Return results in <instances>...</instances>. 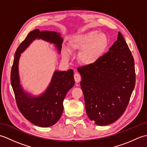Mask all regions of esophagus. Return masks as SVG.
I'll use <instances>...</instances> for the list:
<instances>
[{
  "label": "esophagus",
  "mask_w": 147,
  "mask_h": 147,
  "mask_svg": "<svg viewBox=\"0 0 147 147\" xmlns=\"http://www.w3.org/2000/svg\"><path fill=\"white\" fill-rule=\"evenodd\" d=\"M74 80H75V82L76 83L80 82V81H81V79H82V78H81L80 74H78V73H75V74H74Z\"/></svg>",
  "instance_id": "esophagus-1"
}]
</instances>
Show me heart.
Instances as JSON below:
<instances>
[{
  "label": "heart",
  "mask_w": 147,
  "mask_h": 147,
  "mask_svg": "<svg viewBox=\"0 0 147 147\" xmlns=\"http://www.w3.org/2000/svg\"><path fill=\"white\" fill-rule=\"evenodd\" d=\"M107 39L105 34L97 31H91L82 35L73 37L69 43L72 51H80L79 58L83 64H90L94 62L100 55L107 45ZM63 57H69L67 51L63 52Z\"/></svg>",
  "instance_id": "obj_1"
}]
</instances>
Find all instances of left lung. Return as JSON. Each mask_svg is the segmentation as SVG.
Returning a JSON list of instances; mask_svg holds the SVG:
<instances>
[{
	"instance_id": "obj_1",
	"label": "left lung",
	"mask_w": 147,
	"mask_h": 147,
	"mask_svg": "<svg viewBox=\"0 0 147 147\" xmlns=\"http://www.w3.org/2000/svg\"><path fill=\"white\" fill-rule=\"evenodd\" d=\"M78 71L90 119L99 126L117 120L126 111L136 82L134 58L122 34L118 33L107 53Z\"/></svg>"
}]
</instances>
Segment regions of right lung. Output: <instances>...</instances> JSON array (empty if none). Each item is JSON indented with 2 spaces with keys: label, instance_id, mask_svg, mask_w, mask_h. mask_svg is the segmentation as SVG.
I'll list each match as a JSON object with an SVG mask.
<instances>
[{
  "label": "right lung",
  "instance_id": "1",
  "mask_svg": "<svg viewBox=\"0 0 147 147\" xmlns=\"http://www.w3.org/2000/svg\"><path fill=\"white\" fill-rule=\"evenodd\" d=\"M36 38L54 43L60 52L63 42L60 33L51 31H40L38 29L30 32L16 51L11 71V83L18 108L23 116L35 125L49 127L55 124L61 117L65 95L74 85L73 71H55L48 88L39 96L33 97L29 93L24 92L19 78V59L21 53Z\"/></svg>",
  "mask_w": 147,
  "mask_h": 147
}]
</instances>
